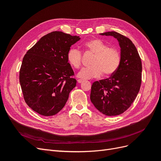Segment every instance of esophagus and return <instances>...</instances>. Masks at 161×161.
Returning <instances> with one entry per match:
<instances>
[{
    "label": "esophagus",
    "instance_id": "34e87169",
    "mask_svg": "<svg viewBox=\"0 0 161 161\" xmlns=\"http://www.w3.org/2000/svg\"><path fill=\"white\" fill-rule=\"evenodd\" d=\"M77 81L79 83H82V82H83V80H81V79H78Z\"/></svg>",
    "mask_w": 161,
    "mask_h": 161
}]
</instances>
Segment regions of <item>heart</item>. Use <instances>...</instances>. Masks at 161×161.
<instances>
[{
	"label": "heart",
	"instance_id": "1",
	"mask_svg": "<svg viewBox=\"0 0 161 161\" xmlns=\"http://www.w3.org/2000/svg\"><path fill=\"white\" fill-rule=\"evenodd\" d=\"M85 51L94 53L91 62V66L82 69L79 72V78L83 80L96 79L104 74L111 75L118 69L120 65L121 56L114 47L108 46L99 39L95 38L84 43ZM67 60L75 69H79L82 64V53L75 47L68 52Z\"/></svg>",
	"mask_w": 161,
	"mask_h": 161
}]
</instances>
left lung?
<instances>
[{
  "label": "left lung",
  "instance_id": "left-lung-1",
  "mask_svg": "<svg viewBox=\"0 0 161 161\" xmlns=\"http://www.w3.org/2000/svg\"><path fill=\"white\" fill-rule=\"evenodd\" d=\"M101 35L118 40L121 62L118 69L109 78L92 83L90 98L103 114L118 115L127 110L137 97L142 83V62L137 49L127 37L114 31Z\"/></svg>",
  "mask_w": 161,
  "mask_h": 161
}]
</instances>
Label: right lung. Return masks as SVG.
I'll list each match as a JSON object with an SVG mask.
<instances>
[{
  "label": "right lung",
  "mask_w": 161,
  "mask_h": 161,
  "mask_svg": "<svg viewBox=\"0 0 161 161\" xmlns=\"http://www.w3.org/2000/svg\"><path fill=\"white\" fill-rule=\"evenodd\" d=\"M79 40L76 36L52 31L24 56L19 82L25 103L37 114L52 116L64 107L76 85L67 53Z\"/></svg>",
  "instance_id": "obj_1"
}]
</instances>
